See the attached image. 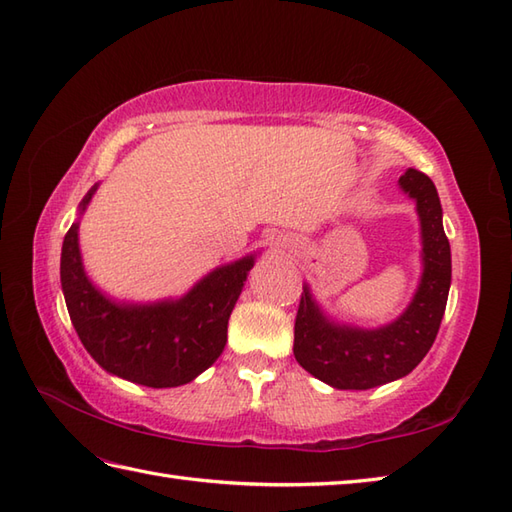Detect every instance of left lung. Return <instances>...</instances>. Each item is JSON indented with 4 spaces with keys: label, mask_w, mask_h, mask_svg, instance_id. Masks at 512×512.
<instances>
[{
    "label": "left lung",
    "mask_w": 512,
    "mask_h": 512,
    "mask_svg": "<svg viewBox=\"0 0 512 512\" xmlns=\"http://www.w3.org/2000/svg\"><path fill=\"white\" fill-rule=\"evenodd\" d=\"M399 184L416 199L423 234V276L405 313L388 326L368 331L326 320L309 287L300 298L293 355L306 372L337 390H370L410 374L434 344L445 315L451 247L442 230L436 186L416 168H407Z\"/></svg>",
    "instance_id": "8db88e82"
}]
</instances>
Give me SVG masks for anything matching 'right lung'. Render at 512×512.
<instances>
[{"mask_svg":"<svg viewBox=\"0 0 512 512\" xmlns=\"http://www.w3.org/2000/svg\"><path fill=\"white\" fill-rule=\"evenodd\" d=\"M94 192L96 186L81 210ZM252 267L254 256H245L210 271L179 300L118 304L85 276L78 223H72L63 238L61 287L76 333L98 366L146 388H177L219 359L227 320Z\"/></svg>","mask_w":512,"mask_h":512,"instance_id":"right-lung-1","label":"right lung"}]
</instances>
